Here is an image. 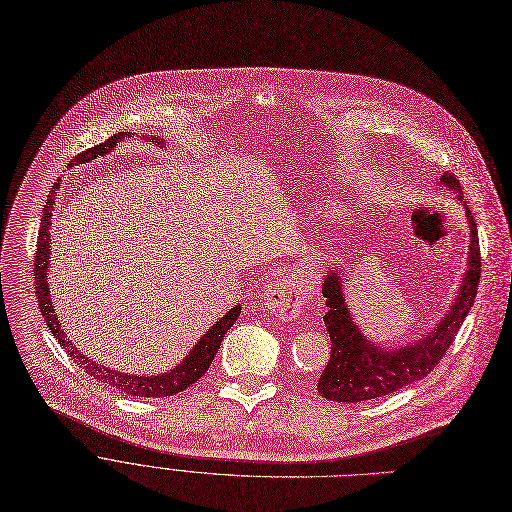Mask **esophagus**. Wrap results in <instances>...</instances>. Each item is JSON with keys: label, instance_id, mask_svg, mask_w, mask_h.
I'll list each match as a JSON object with an SVG mask.
<instances>
[{"label": "esophagus", "instance_id": "obj_1", "mask_svg": "<svg viewBox=\"0 0 512 512\" xmlns=\"http://www.w3.org/2000/svg\"><path fill=\"white\" fill-rule=\"evenodd\" d=\"M305 303H307V292L299 284H294L290 280L270 284V288L265 290V297H263V309L280 319L297 317L305 309Z\"/></svg>", "mask_w": 512, "mask_h": 512}]
</instances>
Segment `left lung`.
<instances>
[{
    "label": "left lung",
    "mask_w": 512,
    "mask_h": 512,
    "mask_svg": "<svg viewBox=\"0 0 512 512\" xmlns=\"http://www.w3.org/2000/svg\"><path fill=\"white\" fill-rule=\"evenodd\" d=\"M436 186L456 193V201L463 205L469 224L467 270L461 278L459 290H456L444 317L436 321L434 328L421 334V338L409 340L407 344L400 342L396 346H380L369 340L357 326V321L346 303V276L342 272V263L334 261L330 265L328 276L324 278V284H321V292H324L328 307L324 324L330 332L332 355L330 363L326 365L317 382V392L326 400H373L423 380L440 363L456 332L461 330L467 313L471 311L481 274L477 226L467 207V201L463 199L459 180L444 172Z\"/></svg>",
    "instance_id": "left-lung-1"
}]
</instances>
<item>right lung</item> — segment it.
Here are the masks:
<instances>
[{"instance_id": "right-lung-1", "label": "right lung", "mask_w": 512, "mask_h": 512, "mask_svg": "<svg viewBox=\"0 0 512 512\" xmlns=\"http://www.w3.org/2000/svg\"><path fill=\"white\" fill-rule=\"evenodd\" d=\"M124 137H132V132H118L116 137L107 139L105 143L80 153L78 157H74L70 161V168L78 166V164H89V161L103 157L107 153H112L114 147L124 141ZM147 139V143L157 145L159 149L166 147V141L153 137H143ZM62 186V180H58L53 184V188L47 195L45 207H43V220H41V230H39V240H37V253H35V288H37V301H39V309L41 315L45 319L47 328L51 330V334L56 336V340L64 346V351L78 363V367H83L85 373H89L91 378H95L97 382H103L107 386H112L116 390H122L130 396H145V398H161V396H172L178 394L182 390H186L188 386H193L199 378H203L205 371L209 369L215 353L222 346V340L226 336V332L234 326V321L240 315V305H234L224 317H220L215 324L191 346V351L186 353V357L172 369L157 373V375H139V373H124L112 367H105L101 363H97L95 359H91L89 355L80 353L78 348L74 346V342L66 336V332L62 330L60 319L56 315V309H53L51 303V294H49V278H47V270L51 263V220H53V205H56L58 199V188Z\"/></svg>"}]
</instances>
